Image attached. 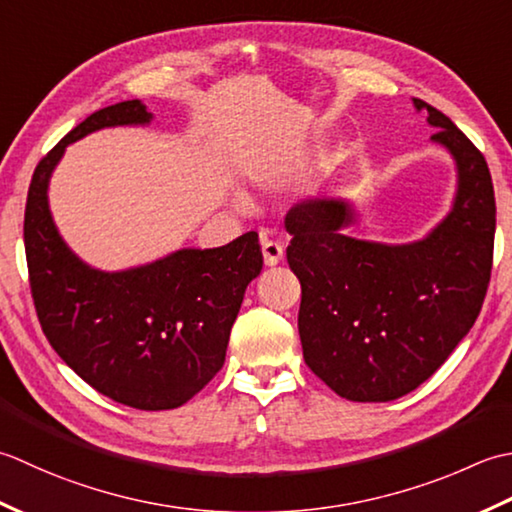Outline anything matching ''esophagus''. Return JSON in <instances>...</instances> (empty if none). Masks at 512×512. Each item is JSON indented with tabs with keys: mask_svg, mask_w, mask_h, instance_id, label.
I'll return each mask as SVG.
<instances>
[{
	"mask_svg": "<svg viewBox=\"0 0 512 512\" xmlns=\"http://www.w3.org/2000/svg\"><path fill=\"white\" fill-rule=\"evenodd\" d=\"M283 254H285V245L280 241H269V238H265L263 241V258H265V265L274 267L278 265L280 260H283Z\"/></svg>",
	"mask_w": 512,
	"mask_h": 512,
	"instance_id": "34e87169",
	"label": "esophagus"
}]
</instances>
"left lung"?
Segmentation results:
<instances>
[{"mask_svg": "<svg viewBox=\"0 0 512 512\" xmlns=\"http://www.w3.org/2000/svg\"><path fill=\"white\" fill-rule=\"evenodd\" d=\"M457 165L451 212L409 245L342 232L356 212L340 198H307L285 216L287 263L300 280L298 331L307 367L351 402H389L442 367L482 309L493 269L495 192L484 154L422 99Z\"/></svg>", "mask_w": 512, "mask_h": 512, "instance_id": "left-lung-1", "label": "left lung"}]
</instances>
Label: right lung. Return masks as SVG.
<instances>
[{
  "mask_svg": "<svg viewBox=\"0 0 512 512\" xmlns=\"http://www.w3.org/2000/svg\"><path fill=\"white\" fill-rule=\"evenodd\" d=\"M139 99L90 114L35 168L24 214L30 294L52 349L92 389L141 411L192 400L221 371L247 285L263 269L258 234L179 249L150 265L99 271L70 252L48 207L66 145L114 125L150 123Z\"/></svg>",
  "mask_w": 512,
  "mask_h": 512,
  "instance_id": "1",
  "label": "right lung"
}]
</instances>
